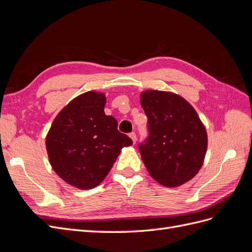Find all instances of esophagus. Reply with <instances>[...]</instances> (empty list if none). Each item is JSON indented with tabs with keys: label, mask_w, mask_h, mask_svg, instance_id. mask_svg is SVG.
I'll return each mask as SVG.
<instances>
[{
	"label": "esophagus",
	"mask_w": 252,
	"mask_h": 252,
	"mask_svg": "<svg viewBox=\"0 0 252 252\" xmlns=\"http://www.w3.org/2000/svg\"><path fill=\"white\" fill-rule=\"evenodd\" d=\"M129 136H130V138H131V140H132V142H133V143H135V142H136V140H138V139H136V134H135V132L129 133Z\"/></svg>",
	"instance_id": "1"
}]
</instances>
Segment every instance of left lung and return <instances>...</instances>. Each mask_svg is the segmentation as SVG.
<instances>
[{
	"mask_svg": "<svg viewBox=\"0 0 252 252\" xmlns=\"http://www.w3.org/2000/svg\"><path fill=\"white\" fill-rule=\"evenodd\" d=\"M141 105L148 139L139 149L149 174L166 187L185 184L199 172L207 151L202 121L185 98L169 91H144Z\"/></svg>",
	"mask_w": 252,
	"mask_h": 252,
	"instance_id": "obj_1",
	"label": "left lung"
}]
</instances>
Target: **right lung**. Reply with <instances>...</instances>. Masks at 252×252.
<instances>
[{"label":"right lung","instance_id":"1","mask_svg":"<svg viewBox=\"0 0 252 252\" xmlns=\"http://www.w3.org/2000/svg\"><path fill=\"white\" fill-rule=\"evenodd\" d=\"M104 94L88 91L60 111L46 136L50 165L59 177L79 189L96 187L110 171L121 149L132 145L106 116Z\"/></svg>","mask_w":252,"mask_h":252}]
</instances>
